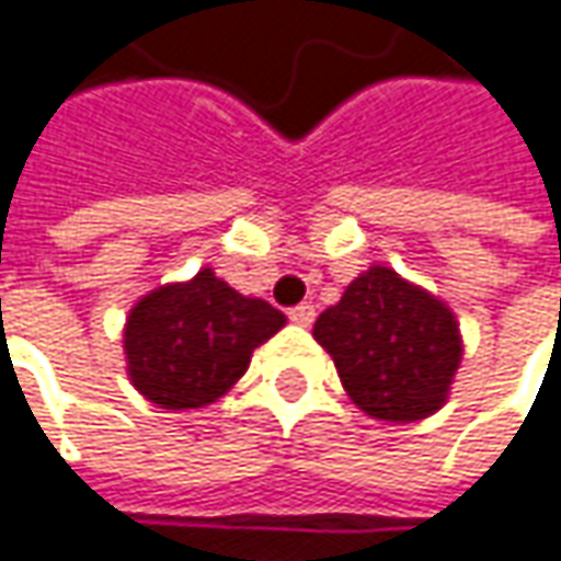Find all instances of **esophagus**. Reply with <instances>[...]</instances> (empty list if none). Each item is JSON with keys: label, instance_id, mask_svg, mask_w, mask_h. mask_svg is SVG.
Returning a JSON list of instances; mask_svg holds the SVG:
<instances>
[{"label": "esophagus", "instance_id": "34e87169", "mask_svg": "<svg viewBox=\"0 0 561 561\" xmlns=\"http://www.w3.org/2000/svg\"><path fill=\"white\" fill-rule=\"evenodd\" d=\"M288 317H291V323H298V327H311L313 317H317V308H313L311 301H301V305H295V308L288 311Z\"/></svg>", "mask_w": 561, "mask_h": 561}]
</instances>
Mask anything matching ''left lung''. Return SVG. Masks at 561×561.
Returning a JSON list of instances; mask_svg holds the SVG:
<instances>
[{"label":"left lung","instance_id":"8db88e82","mask_svg":"<svg viewBox=\"0 0 561 561\" xmlns=\"http://www.w3.org/2000/svg\"><path fill=\"white\" fill-rule=\"evenodd\" d=\"M313 340L333 355L358 410L387 422L442 410L463 355L454 313L387 266L352 282L317 317Z\"/></svg>","mask_w":561,"mask_h":561}]
</instances>
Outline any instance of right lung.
Segmentation results:
<instances>
[{
	"label": "right lung",
	"mask_w": 561,
	"mask_h": 561,
	"mask_svg": "<svg viewBox=\"0 0 561 561\" xmlns=\"http://www.w3.org/2000/svg\"><path fill=\"white\" fill-rule=\"evenodd\" d=\"M285 327L270 301L244 298L213 270L161 285L126 320V365L136 390L161 410L215 403L248 371L250 355Z\"/></svg>",
	"instance_id": "add662e5"
}]
</instances>
